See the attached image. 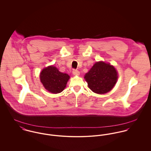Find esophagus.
<instances>
[{
    "mask_svg": "<svg viewBox=\"0 0 151 151\" xmlns=\"http://www.w3.org/2000/svg\"><path fill=\"white\" fill-rule=\"evenodd\" d=\"M73 74L75 76H79L80 75V71L77 70H73Z\"/></svg>",
    "mask_w": 151,
    "mask_h": 151,
    "instance_id": "1",
    "label": "esophagus"
}]
</instances>
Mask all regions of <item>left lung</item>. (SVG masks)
Returning <instances> with one entry per match:
<instances>
[{
    "mask_svg": "<svg viewBox=\"0 0 151 151\" xmlns=\"http://www.w3.org/2000/svg\"><path fill=\"white\" fill-rule=\"evenodd\" d=\"M117 78L115 68L103 62H96L84 77L89 88L99 94L109 92L116 84Z\"/></svg>",
    "mask_w": 151,
    "mask_h": 151,
    "instance_id": "8db88e82",
    "label": "left lung"
}]
</instances>
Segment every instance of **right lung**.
Returning <instances> with one entry per match:
<instances>
[{
	"label": "right lung",
	"instance_id": "add662e5",
	"mask_svg": "<svg viewBox=\"0 0 151 151\" xmlns=\"http://www.w3.org/2000/svg\"><path fill=\"white\" fill-rule=\"evenodd\" d=\"M69 78L68 74L60 72L52 65L43 69L40 74L41 82L46 90L53 93L62 92Z\"/></svg>",
	"mask_w": 151,
	"mask_h": 151
}]
</instances>
